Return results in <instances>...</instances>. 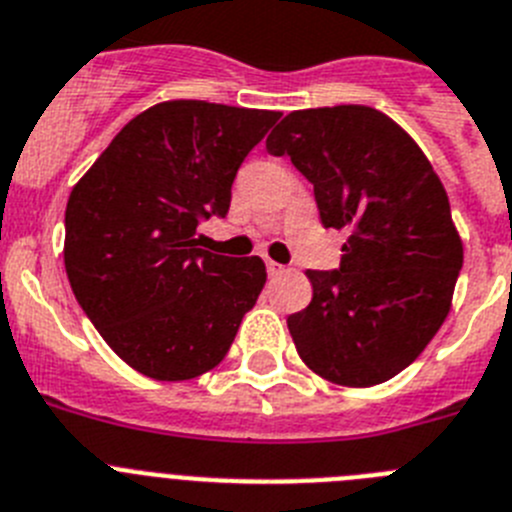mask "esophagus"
<instances>
[{
    "label": "esophagus",
    "instance_id": "esophagus-1",
    "mask_svg": "<svg viewBox=\"0 0 512 512\" xmlns=\"http://www.w3.org/2000/svg\"><path fill=\"white\" fill-rule=\"evenodd\" d=\"M265 268H268L270 278H275V275H281L283 270H286V268H283V265H281V262H275V260H265Z\"/></svg>",
    "mask_w": 512,
    "mask_h": 512
}]
</instances>
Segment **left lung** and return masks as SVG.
Masks as SVG:
<instances>
[{"label":"left lung","mask_w":512,"mask_h":512,"mask_svg":"<svg viewBox=\"0 0 512 512\" xmlns=\"http://www.w3.org/2000/svg\"><path fill=\"white\" fill-rule=\"evenodd\" d=\"M311 182L324 229H345L340 268L309 270L311 304L288 317L301 361L342 386L410 366L441 330L464 247L420 146L366 105L296 110L265 141Z\"/></svg>","instance_id":"obj_1"}]
</instances>
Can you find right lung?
Returning a JSON list of instances; mask_svg holds the SVG:
<instances>
[{"label":"right lung","mask_w":512,"mask_h":512,"mask_svg":"<svg viewBox=\"0 0 512 512\" xmlns=\"http://www.w3.org/2000/svg\"><path fill=\"white\" fill-rule=\"evenodd\" d=\"M281 113L159 102L110 141L66 203L71 291L115 355L149 379L185 381L224 361L268 281L260 257L195 247L229 213L244 157Z\"/></svg>","instance_id":"obj_1"}]
</instances>
